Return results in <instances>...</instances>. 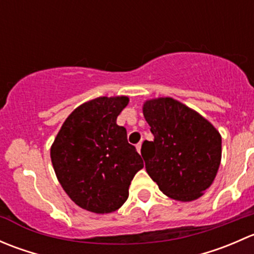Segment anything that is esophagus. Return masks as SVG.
<instances>
[{
  "label": "esophagus",
  "instance_id": "1",
  "mask_svg": "<svg viewBox=\"0 0 254 254\" xmlns=\"http://www.w3.org/2000/svg\"><path fill=\"white\" fill-rule=\"evenodd\" d=\"M141 145H142V140L136 145V150H137V152H139V153L141 152Z\"/></svg>",
  "mask_w": 254,
  "mask_h": 254
}]
</instances>
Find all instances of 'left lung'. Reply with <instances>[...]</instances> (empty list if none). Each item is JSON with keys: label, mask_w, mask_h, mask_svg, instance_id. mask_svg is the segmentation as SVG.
<instances>
[{"label": "left lung", "mask_w": 254, "mask_h": 254, "mask_svg": "<svg viewBox=\"0 0 254 254\" xmlns=\"http://www.w3.org/2000/svg\"><path fill=\"white\" fill-rule=\"evenodd\" d=\"M142 113L155 137L142 143L146 172L175 200L200 198L219 171L220 132L203 115L171 97L148 99Z\"/></svg>", "instance_id": "1"}]
</instances>
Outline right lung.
Listing matches in <instances>:
<instances>
[{
	"instance_id": "add662e5",
	"label": "right lung",
	"mask_w": 254,
	"mask_h": 254,
	"mask_svg": "<svg viewBox=\"0 0 254 254\" xmlns=\"http://www.w3.org/2000/svg\"><path fill=\"white\" fill-rule=\"evenodd\" d=\"M127 96L98 97L77 107L64 122L50 148L54 171L71 200L96 214L119 209L129 196L141 156L117 124Z\"/></svg>"
}]
</instances>
